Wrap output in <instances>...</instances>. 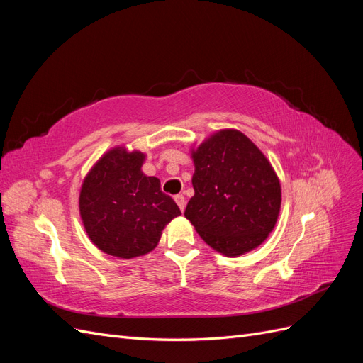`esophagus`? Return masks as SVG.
<instances>
[{
  "mask_svg": "<svg viewBox=\"0 0 363 363\" xmlns=\"http://www.w3.org/2000/svg\"><path fill=\"white\" fill-rule=\"evenodd\" d=\"M174 200H175V203H177V206L180 207V211L183 212L184 207H186V199H184V196L183 195H177Z\"/></svg>",
  "mask_w": 363,
  "mask_h": 363,
  "instance_id": "esophagus-1",
  "label": "esophagus"
}]
</instances>
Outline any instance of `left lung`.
<instances>
[{
  "label": "left lung",
  "mask_w": 363,
  "mask_h": 363,
  "mask_svg": "<svg viewBox=\"0 0 363 363\" xmlns=\"http://www.w3.org/2000/svg\"><path fill=\"white\" fill-rule=\"evenodd\" d=\"M195 195L184 216L227 257L257 248L272 232L281 188L265 155L239 130H219L192 150Z\"/></svg>",
  "instance_id": "1"
}]
</instances>
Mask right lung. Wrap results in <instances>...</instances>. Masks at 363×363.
I'll use <instances>...</instances> for the list:
<instances>
[{
  "mask_svg": "<svg viewBox=\"0 0 363 363\" xmlns=\"http://www.w3.org/2000/svg\"><path fill=\"white\" fill-rule=\"evenodd\" d=\"M145 155L125 147L108 150L83 180L79 207L96 248L119 259L152 251L162 230L182 212L160 180L142 172Z\"/></svg>",
  "mask_w": 363,
  "mask_h": 363,
  "instance_id": "right-lung-1",
  "label": "right lung"
}]
</instances>
